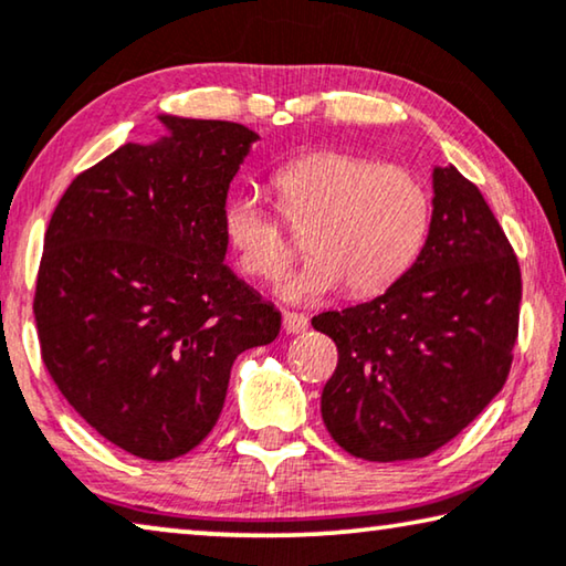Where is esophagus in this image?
Instances as JSON below:
<instances>
[{"label": "esophagus", "instance_id": "34e87169", "mask_svg": "<svg viewBox=\"0 0 566 566\" xmlns=\"http://www.w3.org/2000/svg\"><path fill=\"white\" fill-rule=\"evenodd\" d=\"M282 325L286 332H290V335H300V332L310 327V322H307V317L300 315V312H284Z\"/></svg>", "mask_w": 566, "mask_h": 566}]
</instances>
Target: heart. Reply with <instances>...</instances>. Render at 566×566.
Here are the masks:
<instances>
[{
  "label": "heart",
  "mask_w": 566,
  "mask_h": 566,
  "mask_svg": "<svg viewBox=\"0 0 566 566\" xmlns=\"http://www.w3.org/2000/svg\"><path fill=\"white\" fill-rule=\"evenodd\" d=\"M284 219L310 223L304 249L312 256L280 292L292 302L317 300L345 284L353 297L378 294L412 264L423 247L430 201L406 168L378 166L343 150H310L274 174ZM223 237L244 274L274 282L294 251L256 196H234L223 209Z\"/></svg>",
  "instance_id": "obj_1"
}]
</instances>
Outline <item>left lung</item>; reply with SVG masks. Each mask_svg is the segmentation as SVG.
I'll use <instances>...</instances> for the list:
<instances>
[{"label": "left lung", "instance_id": "1", "mask_svg": "<svg viewBox=\"0 0 566 566\" xmlns=\"http://www.w3.org/2000/svg\"><path fill=\"white\" fill-rule=\"evenodd\" d=\"M522 272L486 199L453 166L433 168V217L412 266L385 294L312 327L337 345L322 420L365 461L438 451L499 396L518 335Z\"/></svg>", "mask_w": 566, "mask_h": 566}]
</instances>
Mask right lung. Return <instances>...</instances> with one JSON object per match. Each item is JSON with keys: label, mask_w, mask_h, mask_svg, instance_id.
I'll use <instances>...</instances> for the list:
<instances>
[{"label": "right lung", "mask_w": 566, "mask_h": 566, "mask_svg": "<svg viewBox=\"0 0 566 566\" xmlns=\"http://www.w3.org/2000/svg\"><path fill=\"white\" fill-rule=\"evenodd\" d=\"M52 213L34 290L42 363L87 426L146 461L178 459L221 416L231 365L282 315L223 264V209L254 130L158 115Z\"/></svg>", "instance_id": "obj_1"}]
</instances>
